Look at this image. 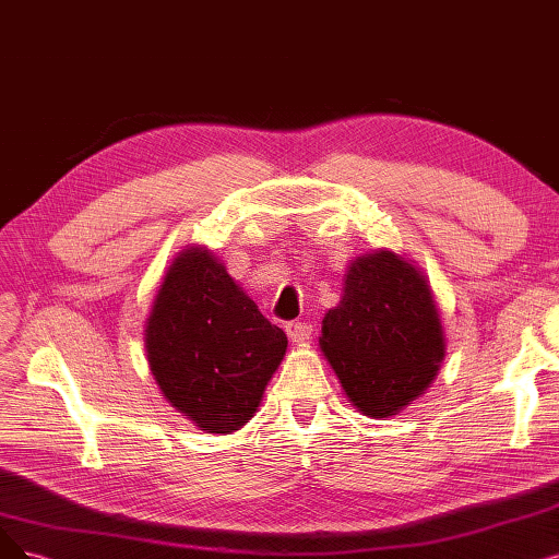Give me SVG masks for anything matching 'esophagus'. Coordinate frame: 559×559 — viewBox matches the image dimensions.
I'll return each mask as SVG.
<instances>
[{
    "label": "esophagus",
    "instance_id": "esophagus-1",
    "mask_svg": "<svg viewBox=\"0 0 559 559\" xmlns=\"http://www.w3.org/2000/svg\"><path fill=\"white\" fill-rule=\"evenodd\" d=\"M284 330H286V334H288V340L296 342V344H305V342H309V337H311V325H309V323H302V321H288V323L284 325Z\"/></svg>",
    "mask_w": 559,
    "mask_h": 559
}]
</instances>
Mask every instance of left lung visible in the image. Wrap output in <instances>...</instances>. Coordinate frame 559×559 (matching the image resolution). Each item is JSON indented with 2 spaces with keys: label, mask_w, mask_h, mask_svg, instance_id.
<instances>
[{
  "label": "left lung",
  "mask_w": 559,
  "mask_h": 559,
  "mask_svg": "<svg viewBox=\"0 0 559 559\" xmlns=\"http://www.w3.org/2000/svg\"><path fill=\"white\" fill-rule=\"evenodd\" d=\"M319 346L357 411L396 415L433 383L448 346L427 275L392 250L350 259Z\"/></svg>",
  "instance_id": "1"
}]
</instances>
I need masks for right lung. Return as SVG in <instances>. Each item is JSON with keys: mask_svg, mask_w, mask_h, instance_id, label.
Returning a JSON list of instances; mask_svg holds the SVG:
<instances>
[{"mask_svg": "<svg viewBox=\"0 0 559 559\" xmlns=\"http://www.w3.org/2000/svg\"><path fill=\"white\" fill-rule=\"evenodd\" d=\"M286 344L204 245L174 257L144 321L155 383L206 433H234L254 417Z\"/></svg>", "mask_w": 559, "mask_h": 559, "instance_id": "1", "label": "right lung"}]
</instances>
